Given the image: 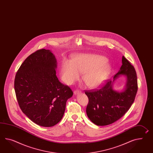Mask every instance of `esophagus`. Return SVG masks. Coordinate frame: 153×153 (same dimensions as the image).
I'll return each mask as SVG.
<instances>
[{"label": "esophagus", "mask_w": 153, "mask_h": 153, "mask_svg": "<svg viewBox=\"0 0 153 153\" xmlns=\"http://www.w3.org/2000/svg\"><path fill=\"white\" fill-rule=\"evenodd\" d=\"M81 93V91L79 90H75V91H74V94H78V93Z\"/></svg>", "instance_id": "1"}]
</instances>
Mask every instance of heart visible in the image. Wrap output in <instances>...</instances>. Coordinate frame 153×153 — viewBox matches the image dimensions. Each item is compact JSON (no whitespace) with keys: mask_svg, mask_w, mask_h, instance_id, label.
I'll use <instances>...</instances> for the list:
<instances>
[{"mask_svg":"<svg viewBox=\"0 0 153 153\" xmlns=\"http://www.w3.org/2000/svg\"><path fill=\"white\" fill-rule=\"evenodd\" d=\"M104 56L90 53L79 54L72 61L64 60L61 65L62 78L67 84L71 85L80 78L90 88H96L104 82L110 71L111 66Z\"/></svg>","mask_w":153,"mask_h":153,"instance_id":"heart-1","label":"heart"}]
</instances>
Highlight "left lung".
Returning a JSON list of instances; mask_svg holds the SVG:
<instances>
[{
    "instance_id": "obj_1",
    "label": "left lung",
    "mask_w": 153,
    "mask_h": 153,
    "mask_svg": "<svg viewBox=\"0 0 153 153\" xmlns=\"http://www.w3.org/2000/svg\"><path fill=\"white\" fill-rule=\"evenodd\" d=\"M127 76L126 88L122 93L112 89V83L119 75ZM138 91L137 76L134 66L123 56L122 65L114 75L113 81L107 80L99 89L86 90L88 98L86 113L89 119L97 126H107L122 117L131 108Z\"/></svg>"
}]
</instances>
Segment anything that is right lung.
Returning a JSON list of instances; mask_svg holds the SVG:
<instances>
[{"instance_id": "right-lung-1", "label": "right lung", "mask_w": 153, "mask_h": 153, "mask_svg": "<svg viewBox=\"0 0 153 153\" xmlns=\"http://www.w3.org/2000/svg\"><path fill=\"white\" fill-rule=\"evenodd\" d=\"M56 60L49 50L28 56L15 75L14 89L19 107L29 119L42 127H52L62 118L70 87L56 75Z\"/></svg>"}]
</instances>
